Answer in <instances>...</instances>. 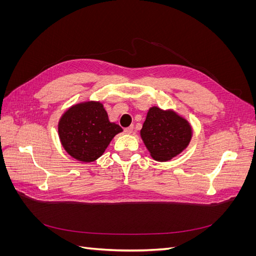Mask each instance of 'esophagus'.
<instances>
[{"instance_id":"34e87169","label":"esophagus","mask_w":256,"mask_h":256,"mask_svg":"<svg viewBox=\"0 0 256 256\" xmlns=\"http://www.w3.org/2000/svg\"><path fill=\"white\" fill-rule=\"evenodd\" d=\"M132 130H134V126H129V127L124 129V132L127 134H130L131 132H132Z\"/></svg>"}]
</instances>
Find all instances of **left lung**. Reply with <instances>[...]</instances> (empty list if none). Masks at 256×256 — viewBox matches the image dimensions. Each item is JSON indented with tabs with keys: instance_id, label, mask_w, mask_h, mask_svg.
Wrapping results in <instances>:
<instances>
[{
	"instance_id": "left-lung-1",
	"label": "left lung",
	"mask_w": 256,
	"mask_h": 256,
	"mask_svg": "<svg viewBox=\"0 0 256 256\" xmlns=\"http://www.w3.org/2000/svg\"><path fill=\"white\" fill-rule=\"evenodd\" d=\"M140 134L154 160L168 161L187 148L192 138V127L174 110L152 106L147 112Z\"/></svg>"
}]
</instances>
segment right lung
<instances>
[{"instance_id": "right-lung-1", "label": "right lung", "mask_w": 256, "mask_h": 256, "mask_svg": "<svg viewBox=\"0 0 256 256\" xmlns=\"http://www.w3.org/2000/svg\"><path fill=\"white\" fill-rule=\"evenodd\" d=\"M60 141L68 154L82 162H92L104 152L112 138L122 129L111 122L100 102L72 106L60 116Z\"/></svg>"}]
</instances>
